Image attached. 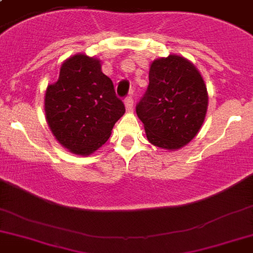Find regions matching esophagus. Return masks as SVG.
<instances>
[{"mask_svg":"<svg viewBox=\"0 0 253 253\" xmlns=\"http://www.w3.org/2000/svg\"><path fill=\"white\" fill-rule=\"evenodd\" d=\"M125 105H126V110L131 111L134 109V98H132V95H128L125 99Z\"/></svg>","mask_w":253,"mask_h":253,"instance_id":"obj_1","label":"esophagus"}]
</instances>
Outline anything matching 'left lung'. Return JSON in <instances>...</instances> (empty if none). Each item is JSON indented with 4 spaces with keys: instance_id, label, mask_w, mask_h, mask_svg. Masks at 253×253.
<instances>
[{
    "instance_id": "1",
    "label": "left lung",
    "mask_w": 253,
    "mask_h": 253,
    "mask_svg": "<svg viewBox=\"0 0 253 253\" xmlns=\"http://www.w3.org/2000/svg\"><path fill=\"white\" fill-rule=\"evenodd\" d=\"M208 90L194 65L176 55L151 64L150 84L136 105L147 139L154 146L177 150L200 131L208 111Z\"/></svg>"
}]
</instances>
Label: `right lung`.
Masks as SVG:
<instances>
[{
  "label": "right lung",
  "mask_w": 253,
  "mask_h": 253,
  "mask_svg": "<svg viewBox=\"0 0 253 253\" xmlns=\"http://www.w3.org/2000/svg\"><path fill=\"white\" fill-rule=\"evenodd\" d=\"M44 110L48 126L67 150L89 155L110 138L125 105L99 60L75 55L63 63L57 83L48 85Z\"/></svg>",
  "instance_id": "add662e5"
}]
</instances>
